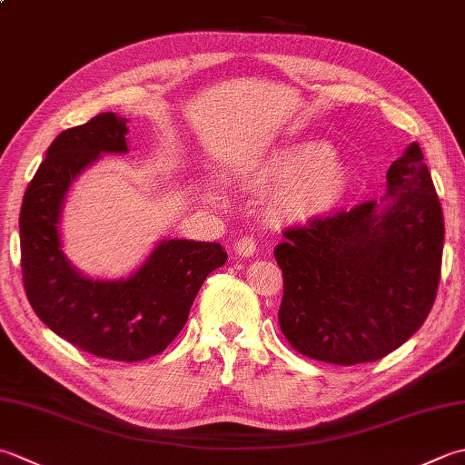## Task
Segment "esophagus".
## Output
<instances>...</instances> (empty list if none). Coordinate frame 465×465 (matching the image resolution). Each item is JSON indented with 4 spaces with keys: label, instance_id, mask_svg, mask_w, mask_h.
I'll use <instances>...</instances> for the list:
<instances>
[{
    "label": "esophagus",
    "instance_id": "esophagus-1",
    "mask_svg": "<svg viewBox=\"0 0 465 465\" xmlns=\"http://www.w3.org/2000/svg\"><path fill=\"white\" fill-rule=\"evenodd\" d=\"M256 248H258L256 240H253L252 235H243V238H240L238 242H235L233 252L238 253L240 258H252L253 253H256Z\"/></svg>",
    "mask_w": 465,
    "mask_h": 465
}]
</instances>
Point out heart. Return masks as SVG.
Here are the masks:
<instances>
[{
  "instance_id": "obj_1",
  "label": "heart",
  "mask_w": 465,
  "mask_h": 465,
  "mask_svg": "<svg viewBox=\"0 0 465 465\" xmlns=\"http://www.w3.org/2000/svg\"><path fill=\"white\" fill-rule=\"evenodd\" d=\"M262 183L282 187L278 207L286 217L312 222L339 207L351 187V173L329 144L304 141L274 154L262 171ZM207 195L220 199V191L207 187Z\"/></svg>"
}]
</instances>
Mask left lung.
Instances as JSON below:
<instances>
[{
  "instance_id": "8db88e82",
  "label": "left lung",
  "mask_w": 465,
  "mask_h": 465,
  "mask_svg": "<svg viewBox=\"0 0 465 465\" xmlns=\"http://www.w3.org/2000/svg\"><path fill=\"white\" fill-rule=\"evenodd\" d=\"M284 238L274 250L284 274L278 321L300 354L359 365L401 347L430 314L441 274L443 212L420 144L393 161L379 202Z\"/></svg>"
}]
</instances>
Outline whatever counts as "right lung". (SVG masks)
<instances>
[{
	"instance_id": "1",
	"label": "right lung",
	"mask_w": 465,
	"mask_h": 465,
	"mask_svg": "<svg viewBox=\"0 0 465 465\" xmlns=\"http://www.w3.org/2000/svg\"><path fill=\"white\" fill-rule=\"evenodd\" d=\"M126 123L103 113L54 139L25 189L20 248L25 296L50 331L94 357L136 362L169 347L227 253L215 242L161 240L129 278L94 280L72 266L60 235L64 199L100 154L129 151Z\"/></svg>"
}]
</instances>
